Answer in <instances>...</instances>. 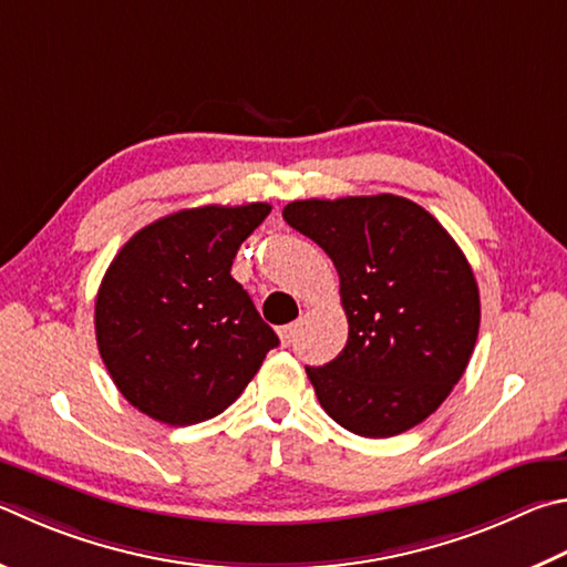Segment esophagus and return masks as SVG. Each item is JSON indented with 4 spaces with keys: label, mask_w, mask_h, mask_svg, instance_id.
<instances>
[{
    "label": "esophagus",
    "mask_w": 567,
    "mask_h": 567,
    "mask_svg": "<svg viewBox=\"0 0 567 567\" xmlns=\"http://www.w3.org/2000/svg\"><path fill=\"white\" fill-rule=\"evenodd\" d=\"M297 322H292V324H285V327H280L277 329V334H280V339H282V344L287 347V344H292L295 342V334H297Z\"/></svg>",
    "instance_id": "obj_1"
}]
</instances>
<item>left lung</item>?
Instances as JSON below:
<instances>
[{
  "label": "left lung",
  "mask_w": 567,
  "mask_h": 567,
  "mask_svg": "<svg viewBox=\"0 0 567 567\" xmlns=\"http://www.w3.org/2000/svg\"><path fill=\"white\" fill-rule=\"evenodd\" d=\"M282 218L339 272L342 352L305 367L319 404L357 436L409 431L444 404L481 324L466 255L434 215L399 195L287 203Z\"/></svg>",
  "instance_id": "obj_1"
}]
</instances>
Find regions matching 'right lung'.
<instances>
[{
	"instance_id": "obj_1",
	"label": "right lung",
	"mask_w": 567,
	"mask_h": 567,
	"mask_svg": "<svg viewBox=\"0 0 567 567\" xmlns=\"http://www.w3.org/2000/svg\"><path fill=\"white\" fill-rule=\"evenodd\" d=\"M267 215V203L178 210L113 257L96 295V344L131 406L171 426L218 416L280 344L230 275Z\"/></svg>"
}]
</instances>
